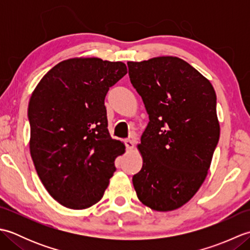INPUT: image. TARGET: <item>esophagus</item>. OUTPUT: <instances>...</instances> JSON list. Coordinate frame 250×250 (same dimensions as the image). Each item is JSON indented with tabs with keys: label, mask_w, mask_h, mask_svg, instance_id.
Returning <instances> with one entry per match:
<instances>
[{
	"label": "esophagus",
	"mask_w": 250,
	"mask_h": 250,
	"mask_svg": "<svg viewBox=\"0 0 250 250\" xmlns=\"http://www.w3.org/2000/svg\"><path fill=\"white\" fill-rule=\"evenodd\" d=\"M125 146H126V148H128V149H133L134 142L132 141V140H125Z\"/></svg>",
	"instance_id": "1"
}]
</instances>
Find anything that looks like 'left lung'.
Returning <instances> with one entry per match:
<instances>
[{
	"label": "left lung",
	"mask_w": 250,
	"mask_h": 250,
	"mask_svg": "<svg viewBox=\"0 0 250 250\" xmlns=\"http://www.w3.org/2000/svg\"><path fill=\"white\" fill-rule=\"evenodd\" d=\"M132 86L149 122L137 146L143 167L132 182L153 210L187 203L203 184L218 144L216 92L200 72L177 57L128 62Z\"/></svg>",
	"instance_id": "obj_1"
}]
</instances>
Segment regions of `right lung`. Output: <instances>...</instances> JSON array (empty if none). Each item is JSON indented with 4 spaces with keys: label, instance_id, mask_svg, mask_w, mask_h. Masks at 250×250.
<instances>
[{
    "label": "right lung",
    "instance_id": "right-lung-1",
    "mask_svg": "<svg viewBox=\"0 0 250 250\" xmlns=\"http://www.w3.org/2000/svg\"><path fill=\"white\" fill-rule=\"evenodd\" d=\"M126 73L122 62L74 58L52 67L31 95L32 160L48 193L67 208L102 199L125 152L109 135L104 100Z\"/></svg>",
    "mask_w": 250,
    "mask_h": 250
}]
</instances>
